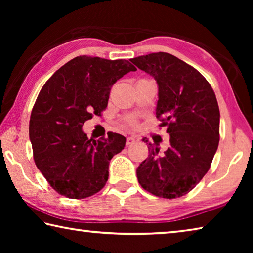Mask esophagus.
I'll return each instance as SVG.
<instances>
[{
	"label": "esophagus",
	"instance_id": "1",
	"mask_svg": "<svg viewBox=\"0 0 253 253\" xmlns=\"http://www.w3.org/2000/svg\"><path fill=\"white\" fill-rule=\"evenodd\" d=\"M135 142H136V139L134 138V137H127V139H126V145H127V146H129V145L134 144Z\"/></svg>",
	"mask_w": 253,
	"mask_h": 253
}]
</instances>
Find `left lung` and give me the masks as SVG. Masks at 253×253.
Segmentation results:
<instances>
[{
  "label": "left lung",
  "instance_id": "left-lung-1",
  "mask_svg": "<svg viewBox=\"0 0 253 253\" xmlns=\"http://www.w3.org/2000/svg\"><path fill=\"white\" fill-rule=\"evenodd\" d=\"M130 61L156 80V117L168 126L170 146L160 153L148 144V157L136 169L144 190L175 199L193 190L211 166L220 140V110L207 79L181 59L166 52Z\"/></svg>",
  "mask_w": 253,
  "mask_h": 253
}]
</instances>
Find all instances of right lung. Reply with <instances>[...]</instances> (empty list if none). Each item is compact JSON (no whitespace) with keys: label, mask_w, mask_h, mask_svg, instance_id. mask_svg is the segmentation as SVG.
I'll return each instance as SVG.
<instances>
[{"label":"right lung","mask_w":253,"mask_h":253,"mask_svg":"<svg viewBox=\"0 0 253 253\" xmlns=\"http://www.w3.org/2000/svg\"><path fill=\"white\" fill-rule=\"evenodd\" d=\"M136 68L128 60L80 55L41 89L30 117L33 158L46 181L69 199L89 198L108 179L109 161L126 144L123 135L89 139L83 125L108 105L110 89Z\"/></svg>","instance_id":"1"}]
</instances>
